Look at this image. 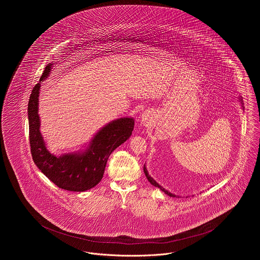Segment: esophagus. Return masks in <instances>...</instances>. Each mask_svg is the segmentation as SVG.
<instances>
[{
  "mask_svg": "<svg viewBox=\"0 0 260 260\" xmlns=\"http://www.w3.org/2000/svg\"><path fill=\"white\" fill-rule=\"evenodd\" d=\"M152 120V117H151V115L149 114V113H143L142 115H141V117H140V121H141V123L142 124H149L150 123V121Z\"/></svg>",
  "mask_w": 260,
  "mask_h": 260,
  "instance_id": "obj_1",
  "label": "esophagus"
}]
</instances>
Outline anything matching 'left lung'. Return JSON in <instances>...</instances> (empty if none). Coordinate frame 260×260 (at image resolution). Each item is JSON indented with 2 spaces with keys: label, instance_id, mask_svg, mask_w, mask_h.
<instances>
[{
  "label": "left lung",
  "instance_id": "1",
  "mask_svg": "<svg viewBox=\"0 0 260 260\" xmlns=\"http://www.w3.org/2000/svg\"><path fill=\"white\" fill-rule=\"evenodd\" d=\"M143 170H144V173H145V175H146V178L148 179L149 182L152 184V185L155 186V187H158L160 190H162L163 192H165V194H167V195H169L170 197H177L176 195H174V194H172V193H170V192H168L167 190H165L163 187L161 185H159L150 175L148 174V171H147V169H146V167H145V165H144V168H143Z\"/></svg>",
  "mask_w": 260,
  "mask_h": 260
}]
</instances>
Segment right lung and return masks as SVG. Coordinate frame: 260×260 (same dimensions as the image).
I'll list each match as a JSON object with an SVG mask.
<instances>
[{
	"label": "right lung",
	"instance_id": "add662e5",
	"mask_svg": "<svg viewBox=\"0 0 260 260\" xmlns=\"http://www.w3.org/2000/svg\"><path fill=\"white\" fill-rule=\"evenodd\" d=\"M53 64L45 67L40 81L49 76ZM40 87L41 83L35 85L28 104L29 138L35 164L59 188L77 192L93 188L103 178L110 154L131 136L134 128L133 118H120L104 126L84 152L56 156L47 149L40 132L38 114Z\"/></svg>",
	"mask_w": 260,
	"mask_h": 260
}]
</instances>
